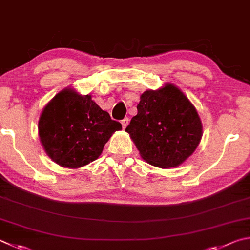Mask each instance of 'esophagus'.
I'll return each mask as SVG.
<instances>
[{"mask_svg":"<svg viewBox=\"0 0 250 250\" xmlns=\"http://www.w3.org/2000/svg\"><path fill=\"white\" fill-rule=\"evenodd\" d=\"M129 118H125L124 120H121V125H122V128L124 129H125L126 128V125H129Z\"/></svg>","mask_w":250,"mask_h":250,"instance_id":"obj_1","label":"esophagus"}]
</instances>
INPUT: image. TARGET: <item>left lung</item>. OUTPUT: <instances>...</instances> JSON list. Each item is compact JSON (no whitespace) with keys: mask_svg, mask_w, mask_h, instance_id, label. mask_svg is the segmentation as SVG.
Segmentation results:
<instances>
[{"mask_svg":"<svg viewBox=\"0 0 250 250\" xmlns=\"http://www.w3.org/2000/svg\"><path fill=\"white\" fill-rule=\"evenodd\" d=\"M137 109L125 131L148 164L178 167L196 151L202 122L196 107L176 85L166 83L145 90Z\"/></svg>","mask_w":250,"mask_h":250,"instance_id":"obj_1","label":"left lung"}]
</instances>
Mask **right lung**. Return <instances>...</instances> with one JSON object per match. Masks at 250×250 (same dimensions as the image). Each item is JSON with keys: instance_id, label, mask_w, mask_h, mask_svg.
Masks as SVG:
<instances>
[{"instance_id": "1", "label": "right lung", "mask_w": 250, "mask_h": 250, "mask_svg": "<svg viewBox=\"0 0 250 250\" xmlns=\"http://www.w3.org/2000/svg\"><path fill=\"white\" fill-rule=\"evenodd\" d=\"M121 124L112 120L90 95L74 88L59 92L40 113L38 134L47 155L64 168L78 169L101 156Z\"/></svg>"}]
</instances>
